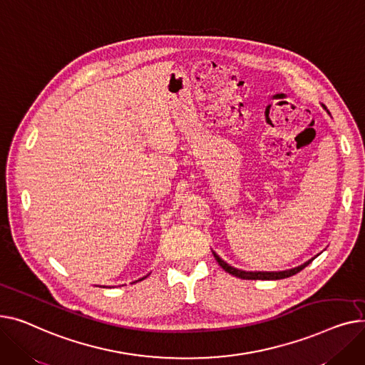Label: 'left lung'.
I'll use <instances>...</instances> for the list:
<instances>
[{
  "label": "left lung",
  "mask_w": 365,
  "mask_h": 365,
  "mask_svg": "<svg viewBox=\"0 0 365 365\" xmlns=\"http://www.w3.org/2000/svg\"><path fill=\"white\" fill-rule=\"evenodd\" d=\"M324 109H327V107H324ZM212 253H213V256H215L217 262L221 265L222 269H225L228 274H231V275H234V277L242 278V280H282V278L292 277V275L297 274L299 271H302L305 267H308V265L314 261V258H312L311 261L305 262L304 265H299V267L292 268V269H287V271H278V272H264V271H258V272H256V271H255V272H250V271H242V269L234 268V267L228 265L227 262H224L215 252H212Z\"/></svg>",
  "instance_id": "left-lung-1"
}]
</instances>
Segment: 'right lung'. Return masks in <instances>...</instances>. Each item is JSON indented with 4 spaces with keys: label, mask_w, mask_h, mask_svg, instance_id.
I'll return each mask as SVG.
<instances>
[{
    "label": "right lung",
    "mask_w": 365,
    "mask_h": 365,
    "mask_svg": "<svg viewBox=\"0 0 365 365\" xmlns=\"http://www.w3.org/2000/svg\"><path fill=\"white\" fill-rule=\"evenodd\" d=\"M141 280H143V278H141ZM141 280H140V282H141Z\"/></svg>",
    "instance_id": "add662e5"
}]
</instances>
